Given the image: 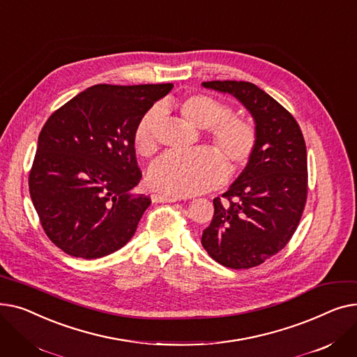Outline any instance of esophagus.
<instances>
[{
	"label": "esophagus",
	"instance_id": "1",
	"mask_svg": "<svg viewBox=\"0 0 357 357\" xmlns=\"http://www.w3.org/2000/svg\"><path fill=\"white\" fill-rule=\"evenodd\" d=\"M152 201L153 202H176V201H179V198L178 197H171V195L152 194Z\"/></svg>",
	"mask_w": 357,
	"mask_h": 357
}]
</instances>
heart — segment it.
I'll use <instances>...</instances> for the list:
<instances>
[{
    "mask_svg": "<svg viewBox=\"0 0 357 357\" xmlns=\"http://www.w3.org/2000/svg\"><path fill=\"white\" fill-rule=\"evenodd\" d=\"M172 108L188 126L208 128V140L215 150L202 149L188 155H166L149 169V185L172 195H194L221 185L238 174L252 159L257 144V130L252 120L233 116L231 108L215 98L192 93L172 102ZM156 108L147 111L136 126L133 143L136 152L150 158L158 150Z\"/></svg>",
    "mask_w": 357,
    "mask_h": 357,
    "instance_id": "heart-1",
    "label": "heart"
}]
</instances>
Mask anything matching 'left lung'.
<instances>
[{
  "mask_svg": "<svg viewBox=\"0 0 357 357\" xmlns=\"http://www.w3.org/2000/svg\"><path fill=\"white\" fill-rule=\"evenodd\" d=\"M204 88L230 93L253 117L255 153L230 188L214 198V215L201 243L220 265L257 266L282 250L307 201V147L298 123L269 93L245 81H210Z\"/></svg>",
  "mask_w": 357,
  "mask_h": 357,
  "instance_id": "left-lung-1",
  "label": "left lung"
}]
</instances>
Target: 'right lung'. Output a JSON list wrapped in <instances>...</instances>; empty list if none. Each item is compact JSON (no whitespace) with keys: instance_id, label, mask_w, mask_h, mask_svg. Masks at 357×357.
Returning <instances> with one entry per match:
<instances>
[{"instance_id":"right-lung-1","label":"right lung","mask_w":357,"mask_h":357,"mask_svg":"<svg viewBox=\"0 0 357 357\" xmlns=\"http://www.w3.org/2000/svg\"><path fill=\"white\" fill-rule=\"evenodd\" d=\"M172 88L93 85L45 123L29 190L45 233L65 253L98 259L133 237L152 202L131 191L142 179L133 135Z\"/></svg>"}]
</instances>
